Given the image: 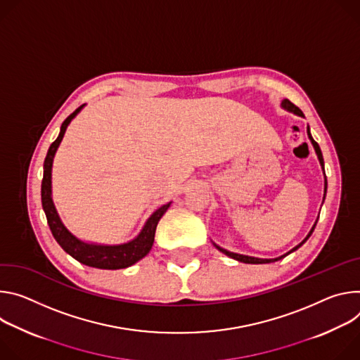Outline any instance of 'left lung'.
I'll return each instance as SVG.
<instances>
[{"label":"left lung","instance_id":"1","mask_svg":"<svg viewBox=\"0 0 360 360\" xmlns=\"http://www.w3.org/2000/svg\"><path fill=\"white\" fill-rule=\"evenodd\" d=\"M282 105L286 108V110H289V111H292V112H295V114H297V115H302V117H304L303 115V112H302V110L299 108V107H296L290 100H288V98H285L283 101H282ZM307 136H309V139H310V141H311V144H313V147H314V150H316V154H317V157H319V162H321V166H322V169H323V172H325V163H323V155H322V151H321V147H319V144L313 140V137H311V134H310V130H309V126H307ZM326 188H328V180H326V177H325V195H326ZM325 195H323V200H325ZM317 223V221H316ZM316 223H314V226L311 227V230L309 231V234L306 236V238L304 240L300 243V245H297L293 250H290L289 253H292V252H295L296 249H299L307 238L310 237V234L313 233V230H314V227H316ZM221 253H224V255H227L229 257H231V259H236V260H238V262H243V263H252V264H263V263H271V262H277V260H281V259H283L285 256H288V255H285V256H281V257H277V259H257V257H250V256H243V255H237V253H231V252H227V250H224V249H221V248H219L217 245H214Z\"/></svg>","mask_w":360,"mask_h":360}]
</instances>
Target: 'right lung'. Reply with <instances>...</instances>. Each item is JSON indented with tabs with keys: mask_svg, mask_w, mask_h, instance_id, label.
Listing matches in <instances>:
<instances>
[{
	"mask_svg": "<svg viewBox=\"0 0 360 360\" xmlns=\"http://www.w3.org/2000/svg\"><path fill=\"white\" fill-rule=\"evenodd\" d=\"M83 108L79 105L74 112H71L61 124V130L56 141L50 146L47 157L44 160V176L41 181V203L43 209L47 217V223L50 226V230L57 240V243L63 248L64 252H67L71 257H74L77 262L83 263L90 267L97 269H107V270H117V269H126L140 259H143L151 249L154 243V234L158 220L167 212L170 207V203L157 209L147 223L144 224L140 234L134 238V240L118 245V246H97V245H89L84 242H79L77 237H74L61 223L57 210L54 207L53 198H51V166L54 154L64 137L65 129L70 124L71 120L78 114V111Z\"/></svg>",
	"mask_w": 360,
	"mask_h": 360,
	"instance_id": "1",
	"label": "right lung"
}]
</instances>
